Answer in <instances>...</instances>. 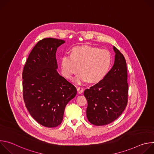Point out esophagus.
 Instances as JSON below:
<instances>
[{
	"mask_svg": "<svg viewBox=\"0 0 154 154\" xmlns=\"http://www.w3.org/2000/svg\"><path fill=\"white\" fill-rule=\"evenodd\" d=\"M77 92L79 93V94H82L83 91V88L82 87H78L77 88Z\"/></svg>",
	"mask_w": 154,
	"mask_h": 154,
	"instance_id": "1",
	"label": "esophagus"
}]
</instances>
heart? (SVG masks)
Here are the masks:
<instances>
[{
    "label": "heart",
    "mask_w": 154,
    "mask_h": 154,
    "mask_svg": "<svg viewBox=\"0 0 154 154\" xmlns=\"http://www.w3.org/2000/svg\"><path fill=\"white\" fill-rule=\"evenodd\" d=\"M71 55H64L61 59V69L67 79L81 72L75 82L80 84L88 80L90 83L101 81L107 74L112 64V55L107 50L99 49L90 46L72 48Z\"/></svg>",
    "instance_id": "obj_1"
}]
</instances>
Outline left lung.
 I'll list each match as a JSON object with an SVG mask.
<instances>
[{"label":"left lung","mask_w":154,"mask_h":154,"mask_svg":"<svg viewBox=\"0 0 154 154\" xmlns=\"http://www.w3.org/2000/svg\"><path fill=\"white\" fill-rule=\"evenodd\" d=\"M115 62L103 80L84 91L88 102L86 117L95 125H104L116 120L127 103V63L123 55L113 47Z\"/></svg>","instance_id":"obj_1"}]
</instances>
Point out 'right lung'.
Wrapping results in <instances>:
<instances>
[{"label": "right lung", "instance_id": "add662e5", "mask_svg": "<svg viewBox=\"0 0 154 154\" xmlns=\"http://www.w3.org/2000/svg\"><path fill=\"white\" fill-rule=\"evenodd\" d=\"M65 41L40 40L27 58L23 72V97L30 115L46 127L59 125L66 105L77 94L75 87L57 72V48Z\"/></svg>", "mask_w": 154, "mask_h": 154}]
</instances>
